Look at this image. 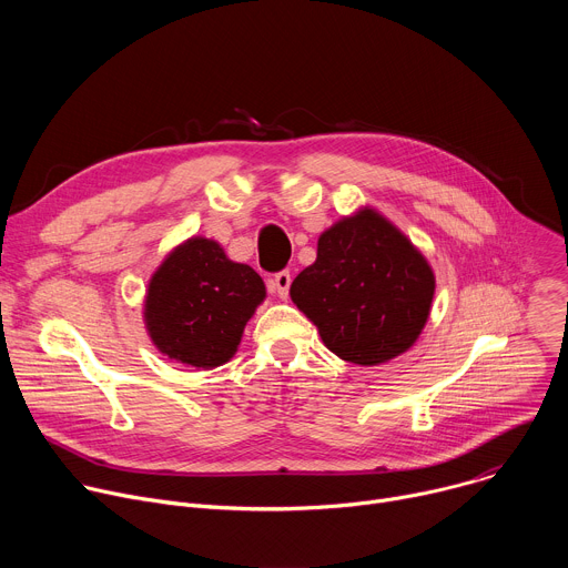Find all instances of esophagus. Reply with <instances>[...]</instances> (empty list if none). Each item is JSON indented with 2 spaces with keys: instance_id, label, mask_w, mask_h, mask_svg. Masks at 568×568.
<instances>
[{
  "instance_id": "1",
  "label": "esophagus",
  "mask_w": 568,
  "mask_h": 568,
  "mask_svg": "<svg viewBox=\"0 0 568 568\" xmlns=\"http://www.w3.org/2000/svg\"><path fill=\"white\" fill-rule=\"evenodd\" d=\"M290 285H292V274H290L287 270H281V272L274 274V278H272V290H274L281 298H287Z\"/></svg>"
}]
</instances>
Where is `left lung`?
<instances>
[{
  "label": "left lung",
  "instance_id": "1",
  "mask_svg": "<svg viewBox=\"0 0 568 568\" xmlns=\"http://www.w3.org/2000/svg\"><path fill=\"white\" fill-rule=\"evenodd\" d=\"M290 294L337 357L375 366L418 339L434 274L393 224L362 211L321 233L314 265L294 278Z\"/></svg>",
  "mask_w": 568,
  "mask_h": 568
}]
</instances>
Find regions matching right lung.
<instances>
[{"label":"right lung","mask_w":568,"mask_h":568,"mask_svg":"<svg viewBox=\"0 0 568 568\" xmlns=\"http://www.w3.org/2000/svg\"><path fill=\"white\" fill-rule=\"evenodd\" d=\"M263 298V278L250 265L229 261L213 240L193 237L150 281L148 331L171 359L213 368L235 353Z\"/></svg>","instance_id":"1"}]
</instances>
